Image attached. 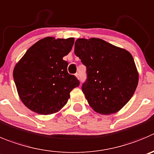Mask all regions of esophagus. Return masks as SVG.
<instances>
[{
    "instance_id": "esophagus-1",
    "label": "esophagus",
    "mask_w": 154,
    "mask_h": 154,
    "mask_svg": "<svg viewBox=\"0 0 154 154\" xmlns=\"http://www.w3.org/2000/svg\"><path fill=\"white\" fill-rule=\"evenodd\" d=\"M75 76H76V78H79V73H76L75 74Z\"/></svg>"
}]
</instances>
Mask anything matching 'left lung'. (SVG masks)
Segmentation results:
<instances>
[{
	"instance_id": "8db88e82",
	"label": "left lung",
	"mask_w": 154,
	"mask_h": 154,
	"mask_svg": "<svg viewBox=\"0 0 154 154\" xmlns=\"http://www.w3.org/2000/svg\"><path fill=\"white\" fill-rule=\"evenodd\" d=\"M75 54L86 66L82 91L94 110L112 114L131 98L138 83V72L131 54L100 38H78Z\"/></svg>"
}]
</instances>
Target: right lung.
<instances>
[{"label":"right lung","mask_w":154,"mask_h":154,"mask_svg":"<svg viewBox=\"0 0 154 154\" xmlns=\"http://www.w3.org/2000/svg\"><path fill=\"white\" fill-rule=\"evenodd\" d=\"M74 38L47 37L36 42L16 64L14 79L20 100L31 110L42 115L57 112L79 85L67 72L63 57L71 51Z\"/></svg>","instance_id":"right-lung-1"}]
</instances>
